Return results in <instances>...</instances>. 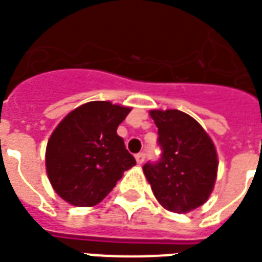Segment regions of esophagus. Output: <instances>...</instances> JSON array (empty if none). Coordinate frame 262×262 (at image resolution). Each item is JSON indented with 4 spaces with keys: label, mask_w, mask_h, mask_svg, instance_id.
<instances>
[{
    "label": "esophagus",
    "mask_w": 262,
    "mask_h": 262,
    "mask_svg": "<svg viewBox=\"0 0 262 262\" xmlns=\"http://www.w3.org/2000/svg\"><path fill=\"white\" fill-rule=\"evenodd\" d=\"M136 162H138L139 165H142V163L145 162V154H143V152H140V154L136 155Z\"/></svg>",
    "instance_id": "esophagus-1"
}]
</instances>
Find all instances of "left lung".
<instances>
[{
    "instance_id": "1",
    "label": "left lung",
    "mask_w": 262,
    "mask_h": 262,
    "mask_svg": "<svg viewBox=\"0 0 262 262\" xmlns=\"http://www.w3.org/2000/svg\"><path fill=\"white\" fill-rule=\"evenodd\" d=\"M158 127L161 159L143 166L155 196L170 212L205 204L216 179L218 156L202 126L181 110H150Z\"/></svg>"
}]
</instances>
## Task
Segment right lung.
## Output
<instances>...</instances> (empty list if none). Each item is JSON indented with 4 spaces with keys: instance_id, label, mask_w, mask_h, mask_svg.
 <instances>
[{
    "instance_id": "add662e5",
    "label": "right lung",
    "mask_w": 262,
    "mask_h": 262,
    "mask_svg": "<svg viewBox=\"0 0 262 262\" xmlns=\"http://www.w3.org/2000/svg\"><path fill=\"white\" fill-rule=\"evenodd\" d=\"M130 107L89 101L64 117L50 136L46 169L58 196L74 206L97 205L136 165L117 127Z\"/></svg>"
}]
</instances>
